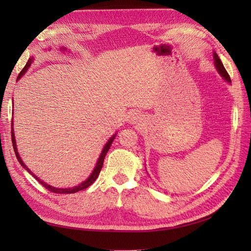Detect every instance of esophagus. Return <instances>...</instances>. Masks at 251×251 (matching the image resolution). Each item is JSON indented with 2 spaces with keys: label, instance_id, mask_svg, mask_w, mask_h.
Instances as JSON below:
<instances>
[{
  "label": "esophagus",
  "instance_id": "esophagus-1",
  "mask_svg": "<svg viewBox=\"0 0 251 251\" xmlns=\"http://www.w3.org/2000/svg\"><path fill=\"white\" fill-rule=\"evenodd\" d=\"M141 120V115L139 113H137V112H134V113H131L129 115V122L132 123V124H136Z\"/></svg>",
  "mask_w": 251,
  "mask_h": 251
}]
</instances>
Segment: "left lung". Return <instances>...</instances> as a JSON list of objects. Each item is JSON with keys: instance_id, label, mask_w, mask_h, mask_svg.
Returning a JSON list of instances; mask_svg holds the SVG:
<instances>
[{"instance_id": "obj_1", "label": "left lung", "mask_w": 251, "mask_h": 251, "mask_svg": "<svg viewBox=\"0 0 251 251\" xmlns=\"http://www.w3.org/2000/svg\"><path fill=\"white\" fill-rule=\"evenodd\" d=\"M214 59H215V65H216V68L218 72H219L221 74V76L226 79V82L231 83V78H230V75H228V73L226 72V70L225 69V67H223V63L221 62L219 56L217 55V52L214 51Z\"/></svg>"}]
</instances>
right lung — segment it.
Instances as JSON below:
<instances>
[{"label":"right lung","mask_w":251,"mask_h":251,"mask_svg":"<svg viewBox=\"0 0 251 251\" xmlns=\"http://www.w3.org/2000/svg\"><path fill=\"white\" fill-rule=\"evenodd\" d=\"M60 50H66V49H65V47H62V49H60ZM32 61H33V58H30V59L28 60V62H26V65L25 66V68H24L23 70H21V72L19 73V75H18V77H17V81H18V79H19L21 76L24 75V74L26 72V70H28V69L30 68ZM12 122H13V121H12ZM115 136H116V134H114L113 136H112V137L110 138V139L108 140V142L105 143V146L103 147L102 151H101V154H100V156H99V158H98V162H97V164H96V166H95V168H94V170H93V173L89 175V177H88L86 180L83 181L82 183H79V184L76 185V186H73V188L58 189V188H55V186H51V185H50V184L45 183L44 181H42L40 178H37L36 176L33 175V173H32L31 170L25 166V163L23 162V159H21V157L19 156V153H18V151H17V146H16V139H15V134H14V128H13V123H12V142H13V147H14V151H15V154H16V157H17L18 162L20 163L21 166H23L25 169L28 170V173L31 174L32 176H33V177H34L37 181H39V182H40L42 185H43L44 188H46L47 190L50 191V192H54V193H59V194L76 193V192L82 191V190H84V189H86V188H88L89 185H92V184L94 183V181H95L96 179H97V177H98L99 174H100L101 168H102L104 157H105V155H106V153H108L109 149H110V147H111V145H112V142H113Z\"/></svg>","instance_id":"1"}]
</instances>
